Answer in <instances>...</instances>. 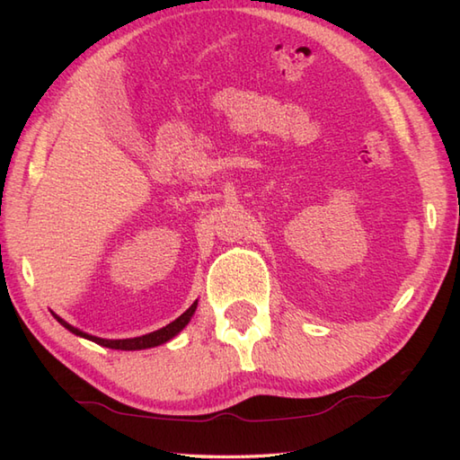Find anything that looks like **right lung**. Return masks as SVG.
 <instances>
[{"instance_id":"obj_1","label":"right lung","mask_w":460,"mask_h":460,"mask_svg":"<svg viewBox=\"0 0 460 460\" xmlns=\"http://www.w3.org/2000/svg\"><path fill=\"white\" fill-rule=\"evenodd\" d=\"M195 308H198V300H195L193 305L188 310H185L180 318H175L173 322H170L168 326H164V328L155 330V332H150V334L138 336V338H124V340H106V338L86 334V332L68 324V322H65L61 316H57V314H53V316L57 318L58 324L65 326L68 332H73L75 336H81L84 340H91V341H94V344H101L104 348H112V349H146V348L162 346V344H165V341H170L172 338L178 336L180 332L190 324L191 316L195 314Z\"/></svg>"}]
</instances>
